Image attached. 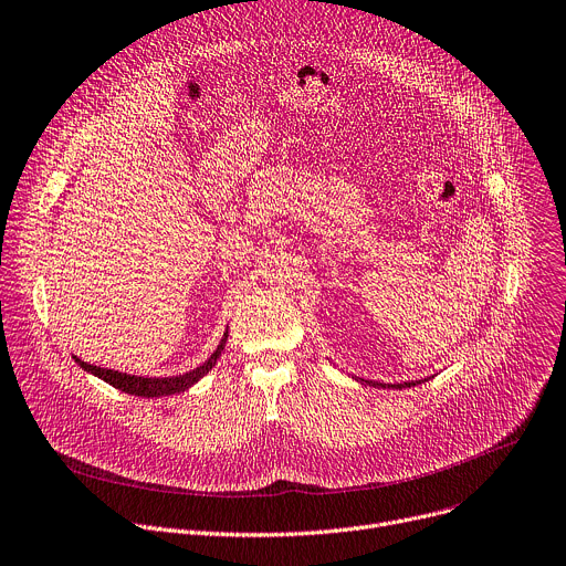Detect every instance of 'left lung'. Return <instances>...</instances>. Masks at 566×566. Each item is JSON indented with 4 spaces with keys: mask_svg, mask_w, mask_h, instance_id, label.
Wrapping results in <instances>:
<instances>
[{
    "mask_svg": "<svg viewBox=\"0 0 566 566\" xmlns=\"http://www.w3.org/2000/svg\"><path fill=\"white\" fill-rule=\"evenodd\" d=\"M358 380V378H356ZM360 382H369V385H374V387H392V389H403V387H415V385H419V382H426V378L423 380H410V382H395V385H385V382H378V380H365V378H360Z\"/></svg>",
    "mask_w": 566,
    "mask_h": 566,
    "instance_id": "obj_1",
    "label": "left lung"
}]
</instances>
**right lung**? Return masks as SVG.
Masks as SVG:
<instances>
[{
  "label": "right lung",
  "instance_id": "right-lung-1",
  "mask_svg": "<svg viewBox=\"0 0 566 566\" xmlns=\"http://www.w3.org/2000/svg\"><path fill=\"white\" fill-rule=\"evenodd\" d=\"M227 337H229V331L224 333L222 342L217 344V349L210 354V358L206 363H201L197 369L192 371H186V374H179V376H167V378H145V376H132V374H122V371H115V369H104V367H97V365H88L83 363L74 356L76 365L88 371L102 380H106L108 385H113L115 389H122V392L126 395H134V397H145V399H154V397H169V395H179V392H186L188 387H192L197 380H201L217 363V358L222 356L224 346H227Z\"/></svg>",
  "mask_w": 566,
  "mask_h": 566
}]
</instances>
